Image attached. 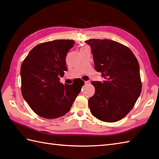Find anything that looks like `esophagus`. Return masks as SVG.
<instances>
[{
	"instance_id": "34e87169",
	"label": "esophagus",
	"mask_w": 159,
	"mask_h": 159,
	"mask_svg": "<svg viewBox=\"0 0 159 159\" xmlns=\"http://www.w3.org/2000/svg\"><path fill=\"white\" fill-rule=\"evenodd\" d=\"M89 83H90V81H88H88H85V85L89 84Z\"/></svg>"
}]
</instances>
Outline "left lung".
<instances>
[{"instance_id": "8db88e82", "label": "left lung", "mask_w": 159, "mask_h": 159, "mask_svg": "<svg viewBox=\"0 0 159 159\" xmlns=\"http://www.w3.org/2000/svg\"><path fill=\"white\" fill-rule=\"evenodd\" d=\"M94 69L103 82L93 81L94 94L88 100L92 115L106 122L122 120L134 108L142 89L140 67L130 48L111 39H90Z\"/></svg>"}]
</instances>
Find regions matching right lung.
Returning a JSON list of instances; mask_svg holds the SVG:
<instances>
[{
    "label": "right lung",
    "mask_w": 159,
    "mask_h": 159,
    "mask_svg": "<svg viewBox=\"0 0 159 159\" xmlns=\"http://www.w3.org/2000/svg\"><path fill=\"white\" fill-rule=\"evenodd\" d=\"M75 42L57 39L37 45L21 67V92L30 108L47 119L62 117L70 111L84 81L71 85L60 83L64 76L66 56ZM83 80H81V81Z\"/></svg>",
    "instance_id": "right-lung-1"
}]
</instances>
